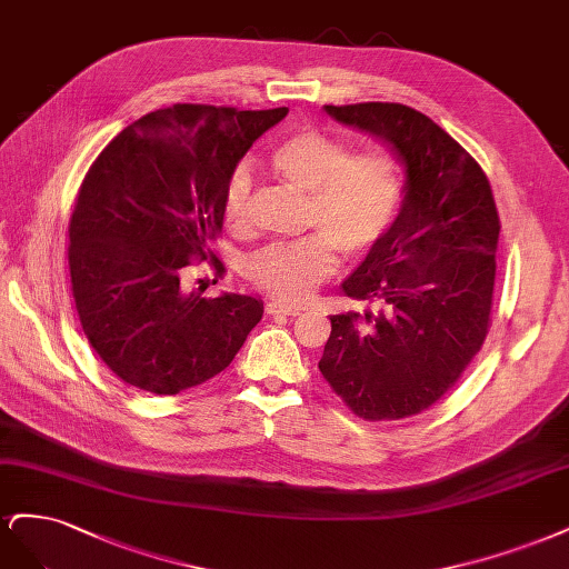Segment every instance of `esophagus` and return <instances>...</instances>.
I'll list each match as a JSON object with an SVG mask.
<instances>
[{"mask_svg": "<svg viewBox=\"0 0 569 569\" xmlns=\"http://www.w3.org/2000/svg\"><path fill=\"white\" fill-rule=\"evenodd\" d=\"M264 309H267V315H271V317H277V315L298 317V315H302V307L288 305V302H281V300H269V302L264 305Z\"/></svg>", "mask_w": 569, "mask_h": 569, "instance_id": "obj_1", "label": "esophagus"}]
</instances>
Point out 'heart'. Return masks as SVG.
Instances as JSON below:
<instances>
[{
  "label": "heart",
  "instance_id": "b5f03b06",
  "mask_svg": "<svg viewBox=\"0 0 569 569\" xmlns=\"http://www.w3.org/2000/svg\"><path fill=\"white\" fill-rule=\"evenodd\" d=\"M288 187L309 193L305 229L292 243H271L248 264V279L269 296L307 300L338 267V250L366 258L382 241L405 203V174L392 153L352 151L345 139L305 127L281 139L269 156ZM252 177L238 168L224 187L222 214L233 233L252 231Z\"/></svg>",
  "mask_w": 569,
  "mask_h": 569
}]
</instances>
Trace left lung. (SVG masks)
<instances>
[{"instance_id": "1", "label": "left lung", "mask_w": 569, "mask_h": 569, "mask_svg": "<svg viewBox=\"0 0 569 569\" xmlns=\"http://www.w3.org/2000/svg\"><path fill=\"white\" fill-rule=\"evenodd\" d=\"M407 164L405 203L342 290L378 309L331 317L319 371L363 420L430 409L482 350L497 279L499 212L480 162L401 103L326 106Z\"/></svg>"}]
</instances>
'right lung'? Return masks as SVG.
<instances>
[{"mask_svg": "<svg viewBox=\"0 0 569 569\" xmlns=\"http://www.w3.org/2000/svg\"><path fill=\"white\" fill-rule=\"evenodd\" d=\"M288 108L174 103L132 122L91 162L68 224L70 290L80 326L120 380L179 395L222 373L262 319L250 296L203 298L181 283L210 260L222 196L252 141Z\"/></svg>", "mask_w": 569, "mask_h": 569, "instance_id": "add662e5", "label": "right lung"}]
</instances>
